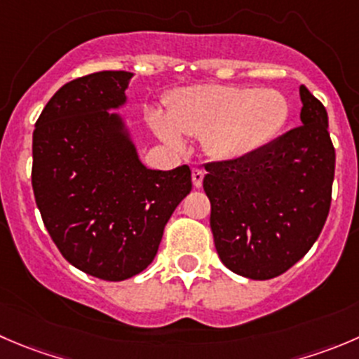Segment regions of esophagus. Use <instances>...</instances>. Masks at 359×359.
<instances>
[{"instance_id":"obj_1","label":"esophagus","mask_w":359,"mask_h":359,"mask_svg":"<svg viewBox=\"0 0 359 359\" xmlns=\"http://www.w3.org/2000/svg\"><path fill=\"white\" fill-rule=\"evenodd\" d=\"M191 179H193L194 187H201V182H203V170L193 168V172H191Z\"/></svg>"}]
</instances>
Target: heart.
I'll return each instance as SVG.
<instances>
[{"label":"heart","instance_id":"1","mask_svg":"<svg viewBox=\"0 0 359 359\" xmlns=\"http://www.w3.org/2000/svg\"><path fill=\"white\" fill-rule=\"evenodd\" d=\"M290 103L273 89L196 86L170 102L168 117L152 114V126L172 147L182 135L203 138L205 151L217 159H240L272 140L287 123Z\"/></svg>","mask_w":359,"mask_h":359}]
</instances>
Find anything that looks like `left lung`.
<instances>
[{"label":"left lung","instance_id":"8db88e82","mask_svg":"<svg viewBox=\"0 0 359 359\" xmlns=\"http://www.w3.org/2000/svg\"><path fill=\"white\" fill-rule=\"evenodd\" d=\"M300 98L302 126L245 158L205 165L215 249L224 266L247 279L290 270L328 217L335 175L328 114L305 86Z\"/></svg>","mask_w":359,"mask_h":359}]
</instances>
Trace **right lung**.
<instances>
[{
  "label": "right lung",
  "instance_id": "obj_1",
  "mask_svg": "<svg viewBox=\"0 0 359 359\" xmlns=\"http://www.w3.org/2000/svg\"><path fill=\"white\" fill-rule=\"evenodd\" d=\"M133 73L98 72L48 100L33 131L34 200L68 263L103 280L149 266L177 205L189 194L187 165L163 172L140 161L117 110Z\"/></svg>",
  "mask_w": 359,
  "mask_h": 359
}]
</instances>
